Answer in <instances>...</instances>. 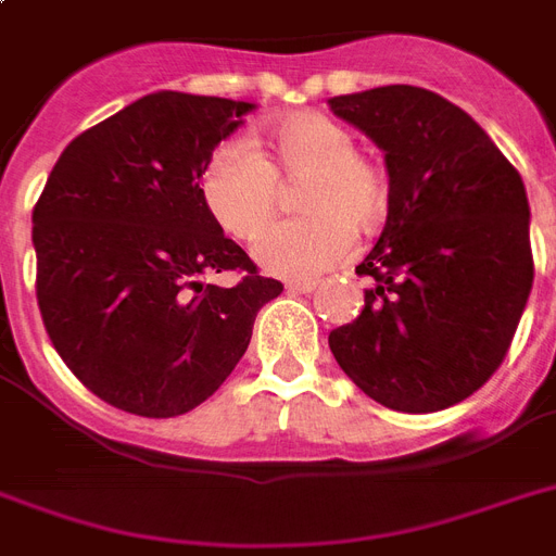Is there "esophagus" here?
Segmentation results:
<instances>
[{
    "mask_svg": "<svg viewBox=\"0 0 556 556\" xmlns=\"http://www.w3.org/2000/svg\"><path fill=\"white\" fill-rule=\"evenodd\" d=\"M286 288L291 294H312L314 288H317V279H291Z\"/></svg>",
    "mask_w": 556,
    "mask_h": 556,
    "instance_id": "1",
    "label": "esophagus"
}]
</instances>
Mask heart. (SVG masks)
Returning <instances> with one entry per match:
<instances>
[{"mask_svg": "<svg viewBox=\"0 0 556 556\" xmlns=\"http://www.w3.org/2000/svg\"><path fill=\"white\" fill-rule=\"evenodd\" d=\"M270 161L248 138H227L201 169V195L222 230L251 242L270 225L282 181H303L305 216L270 227L256 260L277 277H317L346 260L355 227L369 230L389 204L387 169L355 150V135L323 112H296L268 129Z\"/></svg>", "mask_w": 556, "mask_h": 556, "instance_id": "1", "label": "heart"}]
</instances>
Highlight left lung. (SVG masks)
Wrapping results in <instances>:
<instances>
[{
  "instance_id": "left-lung-1",
  "label": "left lung",
  "mask_w": 556,
  "mask_h": 556,
  "mask_svg": "<svg viewBox=\"0 0 556 556\" xmlns=\"http://www.w3.org/2000/svg\"><path fill=\"white\" fill-rule=\"evenodd\" d=\"M329 106L387 159L389 213L357 277L364 312L329 334L340 369L397 413H439L500 369L526 312L534 256L517 167L473 117L418 86Z\"/></svg>"
}]
</instances>
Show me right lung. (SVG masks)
<instances>
[{
    "label": "right lung",
    "instance_id": "add662e5",
    "mask_svg": "<svg viewBox=\"0 0 556 556\" xmlns=\"http://www.w3.org/2000/svg\"><path fill=\"white\" fill-rule=\"evenodd\" d=\"M253 103L155 91L77 135L34 204L37 303L56 355L106 404L176 418L207 401L282 282L201 195L210 152ZM233 269L230 289L201 276Z\"/></svg>",
    "mask_w": 556,
    "mask_h": 556
}]
</instances>
